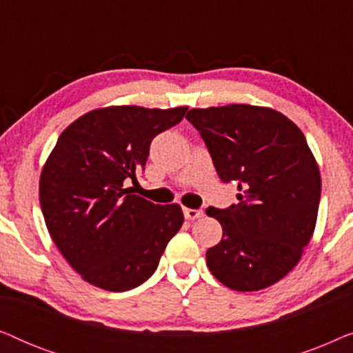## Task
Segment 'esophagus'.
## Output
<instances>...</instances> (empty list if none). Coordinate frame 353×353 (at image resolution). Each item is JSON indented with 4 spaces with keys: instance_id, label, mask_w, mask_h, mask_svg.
I'll list each match as a JSON object with an SVG mask.
<instances>
[{
    "instance_id": "esophagus-1",
    "label": "esophagus",
    "mask_w": 353,
    "mask_h": 353,
    "mask_svg": "<svg viewBox=\"0 0 353 353\" xmlns=\"http://www.w3.org/2000/svg\"><path fill=\"white\" fill-rule=\"evenodd\" d=\"M183 214H185L186 220H197L202 216V210L201 209H183Z\"/></svg>"
}]
</instances>
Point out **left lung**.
<instances>
[{"instance_id": "obj_1", "label": "left lung", "mask_w": 353, "mask_h": 353, "mask_svg": "<svg viewBox=\"0 0 353 353\" xmlns=\"http://www.w3.org/2000/svg\"><path fill=\"white\" fill-rule=\"evenodd\" d=\"M186 119L220 180L241 191L238 204L205 210L223 228L207 267L233 291L272 286L299 263L315 230L321 178L305 137L286 115L259 105L191 109Z\"/></svg>"}]
</instances>
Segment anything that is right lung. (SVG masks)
<instances>
[{
    "label": "right lung",
    "mask_w": 353,
    "mask_h": 353,
    "mask_svg": "<svg viewBox=\"0 0 353 353\" xmlns=\"http://www.w3.org/2000/svg\"><path fill=\"white\" fill-rule=\"evenodd\" d=\"M186 110L96 109L57 139L40 176V205L57 249L86 283L112 292L139 286L181 228L180 205L154 204L123 185L144 170L152 139Z\"/></svg>",
    "instance_id": "add662e5"
}]
</instances>
